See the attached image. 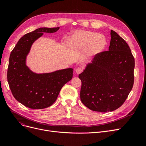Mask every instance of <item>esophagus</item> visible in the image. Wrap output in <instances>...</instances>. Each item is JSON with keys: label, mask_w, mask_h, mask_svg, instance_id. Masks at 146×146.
<instances>
[{"label": "esophagus", "mask_w": 146, "mask_h": 146, "mask_svg": "<svg viewBox=\"0 0 146 146\" xmlns=\"http://www.w3.org/2000/svg\"><path fill=\"white\" fill-rule=\"evenodd\" d=\"M82 69H81V68H77L76 69V72L77 74H80L82 72Z\"/></svg>", "instance_id": "34e87169"}]
</instances>
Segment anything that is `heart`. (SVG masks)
Masks as SVG:
<instances>
[{"mask_svg":"<svg viewBox=\"0 0 146 146\" xmlns=\"http://www.w3.org/2000/svg\"><path fill=\"white\" fill-rule=\"evenodd\" d=\"M69 47L74 50L86 48L88 56H94L103 52L107 45V39L103 35L91 31L78 30L68 39Z\"/></svg>","mask_w":146,"mask_h":146,"instance_id":"obj_1","label":"heart"}]
</instances>
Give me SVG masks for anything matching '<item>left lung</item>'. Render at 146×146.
Returning a JSON list of instances; mask_svg holds the SVG:
<instances>
[{
	"instance_id": "1",
	"label": "left lung",
	"mask_w": 146,
	"mask_h": 146,
	"mask_svg": "<svg viewBox=\"0 0 146 146\" xmlns=\"http://www.w3.org/2000/svg\"><path fill=\"white\" fill-rule=\"evenodd\" d=\"M108 51L96 55L79 74L80 99L99 112L112 111L123 104L133 88L135 58L124 39L111 30Z\"/></svg>"
}]
</instances>
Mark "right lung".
Here are the masks:
<instances>
[{
	"mask_svg": "<svg viewBox=\"0 0 146 146\" xmlns=\"http://www.w3.org/2000/svg\"><path fill=\"white\" fill-rule=\"evenodd\" d=\"M59 29L41 27L25 34L11 52L7 72L8 85L14 98L28 108L42 109L50 107L56 101L62 87L72 78V68L38 74L32 71L26 64L34 42L43 33H55Z\"/></svg>",
	"mask_w": 146,
	"mask_h": 146,
	"instance_id": "add662e5",
	"label": "right lung"
}]
</instances>
